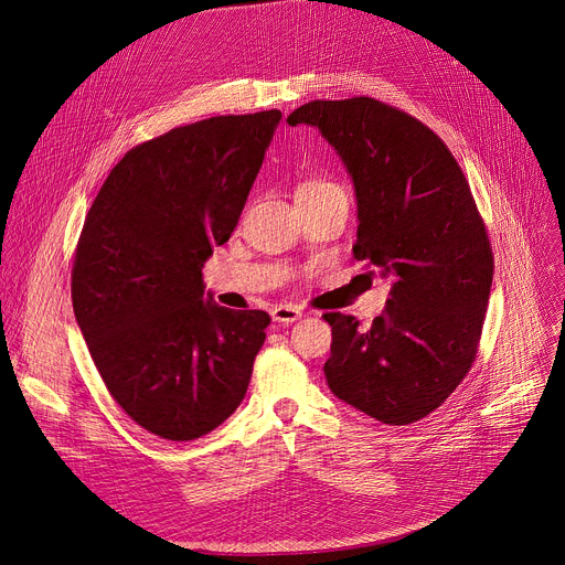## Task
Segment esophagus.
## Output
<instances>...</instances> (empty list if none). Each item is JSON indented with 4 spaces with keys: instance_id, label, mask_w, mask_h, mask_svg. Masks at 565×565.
<instances>
[{
    "instance_id": "34e87169",
    "label": "esophagus",
    "mask_w": 565,
    "mask_h": 565,
    "mask_svg": "<svg viewBox=\"0 0 565 565\" xmlns=\"http://www.w3.org/2000/svg\"><path fill=\"white\" fill-rule=\"evenodd\" d=\"M300 318H302V311L298 307H292V305H279V307L273 309V320L281 322V324H290V322L300 320Z\"/></svg>"
}]
</instances>
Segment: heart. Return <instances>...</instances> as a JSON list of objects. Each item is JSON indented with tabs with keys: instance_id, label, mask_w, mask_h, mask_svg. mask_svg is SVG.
<instances>
[{
	"instance_id": "obj_1",
	"label": "heart",
	"mask_w": 565,
	"mask_h": 565,
	"mask_svg": "<svg viewBox=\"0 0 565 565\" xmlns=\"http://www.w3.org/2000/svg\"><path fill=\"white\" fill-rule=\"evenodd\" d=\"M337 192H345V190L339 183L328 181V178H305V181L298 183V190H295V201H309V199L337 194Z\"/></svg>"
}]
</instances>
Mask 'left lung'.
<instances>
[{
	"label": "left lung",
	"mask_w": 565,
	"mask_h": 565,
	"mask_svg": "<svg viewBox=\"0 0 565 565\" xmlns=\"http://www.w3.org/2000/svg\"><path fill=\"white\" fill-rule=\"evenodd\" d=\"M288 126L320 130L358 196V243L392 290L369 330L324 313L334 396L369 417L407 426L447 401L477 360L494 258L486 224L451 151L428 126L375 98L311 100Z\"/></svg>",
	"instance_id": "1"
}]
</instances>
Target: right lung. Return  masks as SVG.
Masks as SVG:
<instances>
[{
  "label": "right lung",
  "instance_id": "right-lung-1",
  "mask_svg": "<svg viewBox=\"0 0 565 565\" xmlns=\"http://www.w3.org/2000/svg\"><path fill=\"white\" fill-rule=\"evenodd\" d=\"M281 111L213 116L124 156L86 213L73 311L111 398L162 439L215 430L243 403L270 316L203 295Z\"/></svg>",
  "mask_w": 565,
  "mask_h": 565
}]
</instances>
